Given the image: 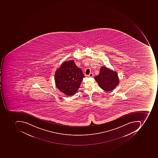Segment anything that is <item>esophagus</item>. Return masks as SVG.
<instances>
[{
  "label": "esophagus",
  "instance_id": "obj_1",
  "mask_svg": "<svg viewBox=\"0 0 158 158\" xmlns=\"http://www.w3.org/2000/svg\"><path fill=\"white\" fill-rule=\"evenodd\" d=\"M94 76V74L93 73H90V74L88 75V77H93Z\"/></svg>",
  "mask_w": 158,
  "mask_h": 158
}]
</instances>
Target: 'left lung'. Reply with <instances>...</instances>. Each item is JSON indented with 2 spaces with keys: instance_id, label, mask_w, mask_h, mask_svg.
Wrapping results in <instances>:
<instances>
[{
  "instance_id": "obj_1",
  "label": "left lung",
  "mask_w": 158,
  "mask_h": 158,
  "mask_svg": "<svg viewBox=\"0 0 158 158\" xmlns=\"http://www.w3.org/2000/svg\"><path fill=\"white\" fill-rule=\"evenodd\" d=\"M94 79L100 87L107 92L113 90L119 84L117 73L104 66L101 67L99 75Z\"/></svg>"
}]
</instances>
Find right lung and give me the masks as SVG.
<instances>
[{"mask_svg": "<svg viewBox=\"0 0 158 158\" xmlns=\"http://www.w3.org/2000/svg\"><path fill=\"white\" fill-rule=\"evenodd\" d=\"M80 68L73 60L65 61L57 69L55 74V84L58 90L67 96L77 92L85 77Z\"/></svg>", "mask_w": 158, "mask_h": 158, "instance_id": "obj_1", "label": "right lung"}]
</instances>
